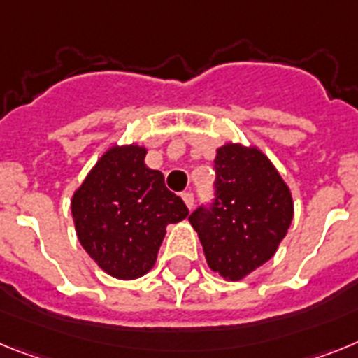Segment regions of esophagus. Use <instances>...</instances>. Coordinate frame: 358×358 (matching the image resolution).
<instances>
[{
	"instance_id": "esophagus-1",
	"label": "esophagus",
	"mask_w": 358,
	"mask_h": 358,
	"mask_svg": "<svg viewBox=\"0 0 358 358\" xmlns=\"http://www.w3.org/2000/svg\"><path fill=\"white\" fill-rule=\"evenodd\" d=\"M182 200L183 203L187 205V209H192V205H194V196H192V192H182Z\"/></svg>"
}]
</instances>
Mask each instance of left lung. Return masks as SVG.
Returning <instances> with one entry per match:
<instances>
[{
    "label": "left lung",
    "instance_id": "left-lung-1",
    "mask_svg": "<svg viewBox=\"0 0 358 358\" xmlns=\"http://www.w3.org/2000/svg\"><path fill=\"white\" fill-rule=\"evenodd\" d=\"M216 200L189 222L205 259L225 281H241L278 252L294 220L288 183L257 145L227 142L216 149Z\"/></svg>",
    "mask_w": 358,
    "mask_h": 358
}]
</instances>
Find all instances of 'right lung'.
Wrapping results in <instances>:
<instances>
[{
    "mask_svg": "<svg viewBox=\"0 0 358 358\" xmlns=\"http://www.w3.org/2000/svg\"><path fill=\"white\" fill-rule=\"evenodd\" d=\"M145 145H111L71 196L79 243L99 268L122 281L153 268L167 225L189 216L160 171L145 166Z\"/></svg>",
    "mask_w": 358,
    "mask_h": 358,
    "instance_id": "obj_1",
    "label": "right lung"
}]
</instances>
